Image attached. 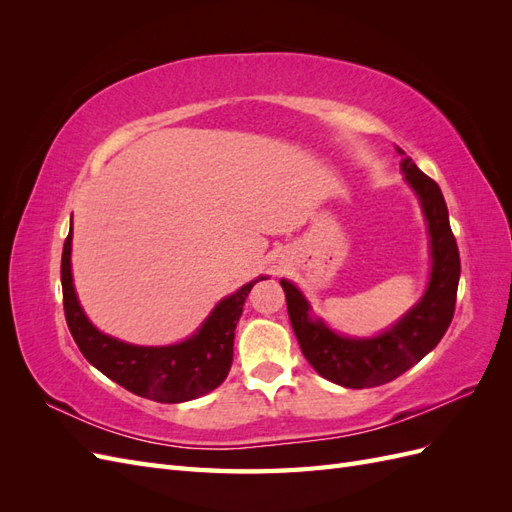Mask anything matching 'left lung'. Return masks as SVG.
<instances>
[{"label": "left lung", "instance_id": "1", "mask_svg": "<svg viewBox=\"0 0 512 512\" xmlns=\"http://www.w3.org/2000/svg\"><path fill=\"white\" fill-rule=\"evenodd\" d=\"M395 149L399 156H404L401 170L421 198L431 235L433 267L421 303L380 337L348 339L335 335L324 322L309 318V305L303 294L282 280L290 324L305 359L322 378L346 389H371L404 374L438 346L455 314L461 262L455 235L448 224L444 196L440 185L418 170L406 151Z\"/></svg>", "mask_w": 512, "mask_h": 512}]
</instances>
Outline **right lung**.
<instances>
[{
	"instance_id": "1",
	"label": "right lung",
	"mask_w": 512,
	"mask_h": 512,
	"mask_svg": "<svg viewBox=\"0 0 512 512\" xmlns=\"http://www.w3.org/2000/svg\"><path fill=\"white\" fill-rule=\"evenodd\" d=\"M72 228L61 254V290H64V314L68 329L85 359L100 369L106 378L121 384L134 395L160 404H179L205 395L226 380L232 365L235 329L243 312V303L252 286L265 277L245 284L213 309L200 331L177 346L143 348L123 344L102 335L87 320L76 301L70 271Z\"/></svg>"
}]
</instances>
